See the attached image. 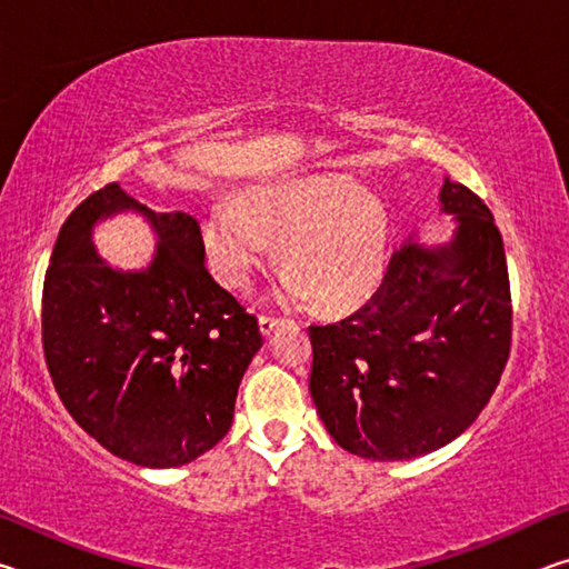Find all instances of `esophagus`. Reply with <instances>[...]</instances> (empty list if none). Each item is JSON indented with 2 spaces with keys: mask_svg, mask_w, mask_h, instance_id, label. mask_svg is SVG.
Returning <instances> with one entry per match:
<instances>
[{
  "mask_svg": "<svg viewBox=\"0 0 569 569\" xmlns=\"http://www.w3.org/2000/svg\"><path fill=\"white\" fill-rule=\"evenodd\" d=\"M258 323H261V333L263 336H271L278 329V323H281V319H273V316H261V319H258Z\"/></svg>",
  "mask_w": 569,
  "mask_h": 569,
  "instance_id": "obj_1",
  "label": "esophagus"
}]
</instances>
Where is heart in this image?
I'll return each instance as SVG.
<instances>
[{"mask_svg": "<svg viewBox=\"0 0 569 569\" xmlns=\"http://www.w3.org/2000/svg\"><path fill=\"white\" fill-rule=\"evenodd\" d=\"M208 261L218 278L248 288L256 268L281 243L286 268L276 298L329 311L379 286L389 253V216L373 192L346 178H311L250 192L246 206L220 200L206 223Z\"/></svg>", "mask_w": 569, "mask_h": 569, "instance_id": "1", "label": "heart"}]
</instances>
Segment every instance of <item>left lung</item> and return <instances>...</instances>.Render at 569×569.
I'll list each match as a JSON object with an SVG mask.
<instances>
[{
	"instance_id": "8db88e82",
	"label": "left lung",
	"mask_w": 569,
	"mask_h": 569,
	"mask_svg": "<svg viewBox=\"0 0 569 569\" xmlns=\"http://www.w3.org/2000/svg\"><path fill=\"white\" fill-rule=\"evenodd\" d=\"M449 243L409 238L359 311L308 326L316 411L336 445L397 461L429 455L471 427L502 377L512 298L502 236L469 188L445 180Z\"/></svg>"
}]
</instances>
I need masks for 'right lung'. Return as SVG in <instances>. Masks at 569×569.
I'll list each match as a JSON object with an SVG mask.
<instances>
[{"instance_id":"obj_1","label":"right lung","mask_w":569,"mask_h":569,"mask_svg":"<svg viewBox=\"0 0 569 569\" xmlns=\"http://www.w3.org/2000/svg\"><path fill=\"white\" fill-rule=\"evenodd\" d=\"M138 212L159 236L140 272L91 243L100 219ZM42 346L64 409L114 457L182 467L228 435L240 379L263 346L250 316L206 268L198 220L156 213L118 182L77 206L42 291Z\"/></svg>"}]
</instances>
